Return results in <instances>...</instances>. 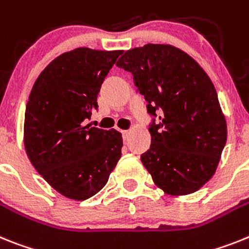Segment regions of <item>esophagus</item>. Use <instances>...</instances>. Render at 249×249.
<instances>
[{
    "mask_svg": "<svg viewBox=\"0 0 249 249\" xmlns=\"http://www.w3.org/2000/svg\"><path fill=\"white\" fill-rule=\"evenodd\" d=\"M122 134H123V139L126 140L127 138H129V134H130V131H129V130H123Z\"/></svg>",
    "mask_w": 249,
    "mask_h": 249,
    "instance_id": "1",
    "label": "esophagus"
}]
</instances>
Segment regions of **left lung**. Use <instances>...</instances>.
<instances>
[{
	"label": "left lung",
	"mask_w": 249,
	"mask_h": 249,
	"mask_svg": "<svg viewBox=\"0 0 249 249\" xmlns=\"http://www.w3.org/2000/svg\"><path fill=\"white\" fill-rule=\"evenodd\" d=\"M118 68L133 73L151 116V144L140 159L170 196L194 193L213 177L227 142L214 85L184 51L148 44L125 51Z\"/></svg>",
	"instance_id": "1"
}]
</instances>
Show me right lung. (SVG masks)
<instances>
[{
    "label": "right lung",
    "instance_id": "1",
    "mask_svg": "<svg viewBox=\"0 0 249 249\" xmlns=\"http://www.w3.org/2000/svg\"><path fill=\"white\" fill-rule=\"evenodd\" d=\"M123 51L79 47L57 56L35 81L23 142L38 174L60 194L85 200L107 183L122 157L119 131L86 125L101 84Z\"/></svg>",
    "mask_w": 249,
    "mask_h": 249
}]
</instances>
